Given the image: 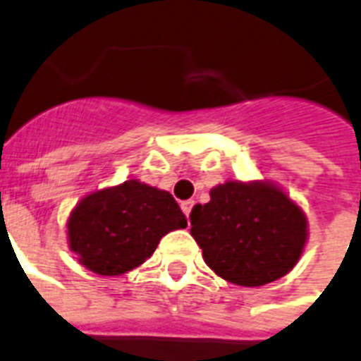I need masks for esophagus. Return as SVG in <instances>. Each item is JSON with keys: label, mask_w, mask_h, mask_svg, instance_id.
Segmentation results:
<instances>
[{"label": "esophagus", "mask_w": 361, "mask_h": 361, "mask_svg": "<svg viewBox=\"0 0 361 361\" xmlns=\"http://www.w3.org/2000/svg\"><path fill=\"white\" fill-rule=\"evenodd\" d=\"M180 209H183V212L186 214V218H190V212H192V209H194V201H192V199L183 201V203H180Z\"/></svg>", "instance_id": "esophagus-1"}]
</instances>
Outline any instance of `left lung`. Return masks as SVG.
Masks as SVG:
<instances>
[{"mask_svg": "<svg viewBox=\"0 0 361 361\" xmlns=\"http://www.w3.org/2000/svg\"><path fill=\"white\" fill-rule=\"evenodd\" d=\"M192 236L216 276L242 287L283 278L307 244V216L270 180H226L190 212Z\"/></svg>", "mask_w": 361, "mask_h": 361, "instance_id": "8db88e82", "label": "left lung"}]
</instances>
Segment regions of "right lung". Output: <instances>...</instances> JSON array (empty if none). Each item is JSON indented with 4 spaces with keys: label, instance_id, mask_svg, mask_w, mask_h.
<instances>
[{
    "label": "right lung",
    "instance_id": "add662e5",
    "mask_svg": "<svg viewBox=\"0 0 361 361\" xmlns=\"http://www.w3.org/2000/svg\"><path fill=\"white\" fill-rule=\"evenodd\" d=\"M186 226L169 192L128 178L78 201L66 220V242L87 270L123 276L151 257L169 231Z\"/></svg>",
    "mask_w": 361,
    "mask_h": 361
}]
</instances>
